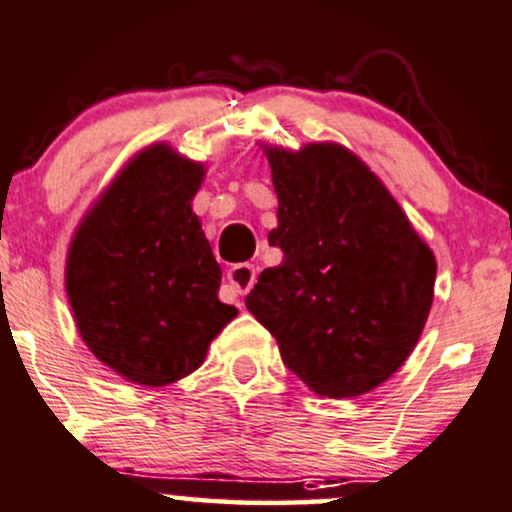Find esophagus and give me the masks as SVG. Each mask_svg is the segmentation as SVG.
Returning <instances> with one entry per match:
<instances>
[{
    "instance_id": "34e87169",
    "label": "esophagus",
    "mask_w": 512,
    "mask_h": 512,
    "mask_svg": "<svg viewBox=\"0 0 512 512\" xmlns=\"http://www.w3.org/2000/svg\"><path fill=\"white\" fill-rule=\"evenodd\" d=\"M255 284V265H233L228 269V289L233 291L235 296L238 294H247Z\"/></svg>"
}]
</instances>
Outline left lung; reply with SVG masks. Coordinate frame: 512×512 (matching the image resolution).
<instances>
[{
    "instance_id": "left-lung-1",
    "label": "left lung",
    "mask_w": 512,
    "mask_h": 512,
    "mask_svg": "<svg viewBox=\"0 0 512 512\" xmlns=\"http://www.w3.org/2000/svg\"><path fill=\"white\" fill-rule=\"evenodd\" d=\"M284 252L245 306L318 396L376 389L406 362L432 306L435 257L384 184L333 143L269 150Z\"/></svg>"
}]
</instances>
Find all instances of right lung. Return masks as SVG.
<instances>
[{
    "mask_svg": "<svg viewBox=\"0 0 512 512\" xmlns=\"http://www.w3.org/2000/svg\"><path fill=\"white\" fill-rule=\"evenodd\" d=\"M201 177L167 145L143 150L70 245L65 284L82 340L136 384L192 374L238 313L218 299L221 265L192 213Z\"/></svg>",
    "mask_w": 512,
    "mask_h": 512,
    "instance_id": "obj_1",
    "label": "right lung"
}]
</instances>
